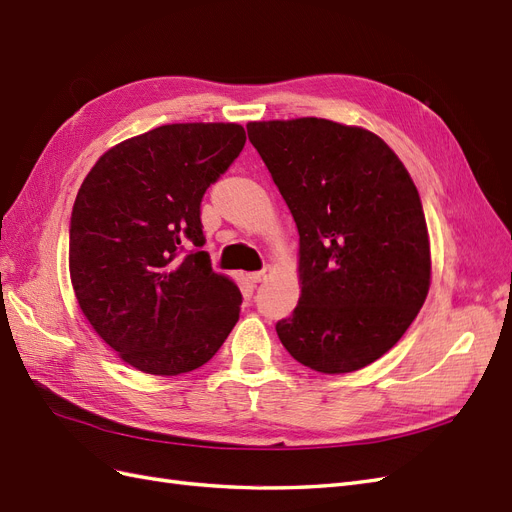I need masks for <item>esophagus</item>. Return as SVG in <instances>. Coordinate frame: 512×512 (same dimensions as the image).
Masks as SVG:
<instances>
[{
  "label": "esophagus",
  "instance_id": "esophagus-1",
  "mask_svg": "<svg viewBox=\"0 0 512 512\" xmlns=\"http://www.w3.org/2000/svg\"><path fill=\"white\" fill-rule=\"evenodd\" d=\"M271 273V269L269 267H265V269H260V271H254V273H247V280H250L252 284H260L262 280H267V275Z\"/></svg>",
  "mask_w": 512,
  "mask_h": 512
}]
</instances>
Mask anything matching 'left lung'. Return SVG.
Returning a JSON list of instances; mask_svg holds the SVG:
<instances>
[{"mask_svg": "<svg viewBox=\"0 0 512 512\" xmlns=\"http://www.w3.org/2000/svg\"><path fill=\"white\" fill-rule=\"evenodd\" d=\"M299 230L301 297L275 324L294 361L348 374L421 312L431 256L421 196L380 136L329 119L247 123Z\"/></svg>", "mask_w": 512, "mask_h": 512, "instance_id": "obj_1", "label": "left lung"}]
</instances>
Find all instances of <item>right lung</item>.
I'll use <instances>...</instances> for the list:
<instances>
[{"label": "right lung", "instance_id": "add662e5", "mask_svg": "<svg viewBox=\"0 0 512 512\" xmlns=\"http://www.w3.org/2000/svg\"><path fill=\"white\" fill-rule=\"evenodd\" d=\"M243 145L239 123H170L108 149L76 194V301L104 342L145 374L205 365L239 320V288L200 250V203Z\"/></svg>", "mask_w": 512, "mask_h": 512}]
</instances>
